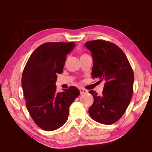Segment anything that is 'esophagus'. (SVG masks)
Here are the masks:
<instances>
[{"label": "esophagus", "instance_id": "obj_1", "mask_svg": "<svg viewBox=\"0 0 152 152\" xmlns=\"http://www.w3.org/2000/svg\"><path fill=\"white\" fill-rule=\"evenodd\" d=\"M79 90H80V94H82V95L86 94L88 93V91H86V90H85V89L80 88H79Z\"/></svg>", "mask_w": 152, "mask_h": 152}]
</instances>
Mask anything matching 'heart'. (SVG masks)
<instances>
[{
  "label": "heart",
  "mask_w": 152,
  "mask_h": 152,
  "mask_svg": "<svg viewBox=\"0 0 152 152\" xmlns=\"http://www.w3.org/2000/svg\"><path fill=\"white\" fill-rule=\"evenodd\" d=\"M83 55H85V54H83ZM83 55H82V56H83Z\"/></svg>",
  "instance_id": "heart-1"
}]
</instances>
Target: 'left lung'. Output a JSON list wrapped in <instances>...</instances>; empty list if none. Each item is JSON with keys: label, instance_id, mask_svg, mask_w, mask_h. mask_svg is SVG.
Instances as JSON below:
<instances>
[{"label": "left lung", "instance_id": "1", "mask_svg": "<svg viewBox=\"0 0 152 152\" xmlns=\"http://www.w3.org/2000/svg\"><path fill=\"white\" fill-rule=\"evenodd\" d=\"M84 45L93 58L91 76L104 82L101 95L89 91L94 98L89 115L95 121L111 125L123 116L132 99L134 82L132 66L125 53L114 43L94 40Z\"/></svg>", "mask_w": 152, "mask_h": 152}]
</instances>
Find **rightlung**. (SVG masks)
Here are the masks:
<instances>
[{"label":"right lung","instance_id":"add662e5","mask_svg":"<svg viewBox=\"0 0 152 152\" xmlns=\"http://www.w3.org/2000/svg\"><path fill=\"white\" fill-rule=\"evenodd\" d=\"M74 47V42L43 43L31 55L23 72L27 109L34 122L45 131H54L64 125L69 107L80 95L74 86L56 91L57 74L63 72L66 56Z\"/></svg>","mask_w":152,"mask_h":152}]
</instances>
